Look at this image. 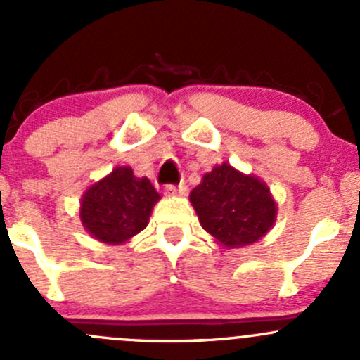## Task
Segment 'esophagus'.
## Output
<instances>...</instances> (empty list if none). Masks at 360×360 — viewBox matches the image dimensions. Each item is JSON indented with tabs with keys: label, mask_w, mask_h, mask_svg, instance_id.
<instances>
[{
	"label": "esophagus",
	"mask_w": 360,
	"mask_h": 360,
	"mask_svg": "<svg viewBox=\"0 0 360 360\" xmlns=\"http://www.w3.org/2000/svg\"><path fill=\"white\" fill-rule=\"evenodd\" d=\"M188 186L184 183L181 184H167L165 186V193L167 195H184L186 193Z\"/></svg>",
	"instance_id": "obj_1"
}]
</instances>
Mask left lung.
I'll use <instances>...</instances> for the list:
<instances>
[{
	"label": "left lung",
	"mask_w": 360,
	"mask_h": 360,
	"mask_svg": "<svg viewBox=\"0 0 360 360\" xmlns=\"http://www.w3.org/2000/svg\"><path fill=\"white\" fill-rule=\"evenodd\" d=\"M202 228L224 248H244L271 228L277 205L266 184L223 163L190 193Z\"/></svg>",
	"instance_id": "left-lung-1"
}]
</instances>
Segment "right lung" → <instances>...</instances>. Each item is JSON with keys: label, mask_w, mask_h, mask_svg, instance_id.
Listing matches in <instances>:
<instances>
[{"label": "right lung", "mask_w": 360, "mask_h": 360, "mask_svg": "<svg viewBox=\"0 0 360 360\" xmlns=\"http://www.w3.org/2000/svg\"><path fill=\"white\" fill-rule=\"evenodd\" d=\"M160 195L148 177H136L130 167H116L83 195L79 217L92 237L122 244L146 228Z\"/></svg>", "instance_id": "1"}]
</instances>
